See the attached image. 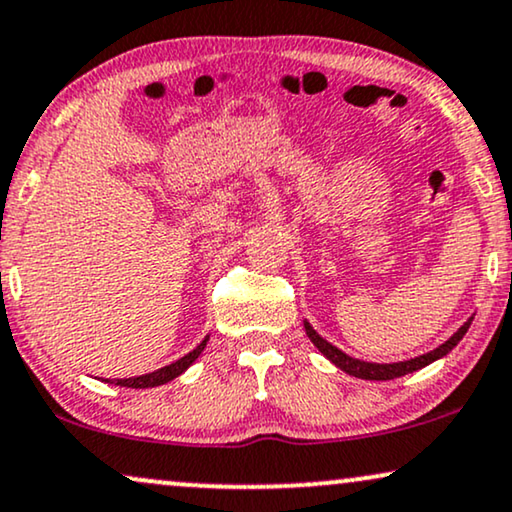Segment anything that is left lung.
<instances>
[{"label": "left lung", "mask_w": 512, "mask_h": 512, "mask_svg": "<svg viewBox=\"0 0 512 512\" xmlns=\"http://www.w3.org/2000/svg\"><path fill=\"white\" fill-rule=\"evenodd\" d=\"M304 327H306V335H309L311 342L316 344V349H318L320 353H323V356H325L327 360H332V363H335L337 367H342L344 372H349V374H353V377H360V379H370V381H388V379H395V377H403V374L417 372V370H421V367L431 365L433 360H438V358H442V356H447V353L452 351L454 346L461 342L463 335H466V332H468L470 320H468V323H463V325L459 327V330H456L454 335L449 337L445 344L438 346V349H435V351H431V353H424V356L412 358V360H403V363H388V365L365 363V360H356V358L346 356V353H344V351H339L337 346H332L330 342H325V339L320 337L318 332L313 330V327H311L309 323H304Z\"/></svg>", "instance_id": "left-lung-1"}]
</instances>
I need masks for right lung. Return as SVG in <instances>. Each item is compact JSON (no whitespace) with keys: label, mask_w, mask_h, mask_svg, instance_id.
I'll use <instances>...</instances> for the list:
<instances>
[{"label":"right lung","mask_w":512,"mask_h":512,"mask_svg":"<svg viewBox=\"0 0 512 512\" xmlns=\"http://www.w3.org/2000/svg\"><path fill=\"white\" fill-rule=\"evenodd\" d=\"M206 342H208V339H203V342H201L199 346H196V349H194L192 353H187L185 358L175 360V363H170V365H166V367H161V370H156V372H149V374H140V377L117 379V381H114V384H117V386H126V388H152V386L168 384L170 379L180 377V374L185 372L187 367L192 365L194 360L201 356V351L206 349ZM109 384H112V381H109Z\"/></svg>","instance_id":"1"}]
</instances>
